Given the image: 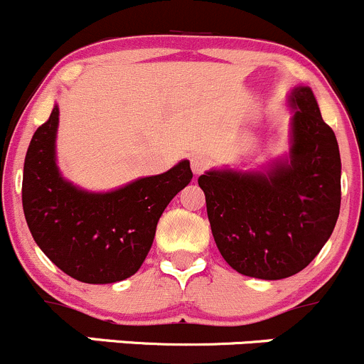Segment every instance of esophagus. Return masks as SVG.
I'll list each match as a JSON object with an SVG mask.
<instances>
[{"instance_id": "34e87169", "label": "esophagus", "mask_w": 364, "mask_h": 364, "mask_svg": "<svg viewBox=\"0 0 364 364\" xmlns=\"http://www.w3.org/2000/svg\"><path fill=\"white\" fill-rule=\"evenodd\" d=\"M210 166V159L209 155L202 154V151H196V154L191 155V169L195 175H200V173L205 171L207 168Z\"/></svg>"}]
</instances>
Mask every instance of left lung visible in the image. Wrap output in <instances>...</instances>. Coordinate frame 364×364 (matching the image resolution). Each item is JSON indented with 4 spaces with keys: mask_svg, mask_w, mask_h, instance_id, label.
Segmentation results:
<instances>
[{
    "mask_svg": "<svg viewBox=\"0 0 364 364\" xmlns=\"http://www.w3.org/2000/svg\"><path fill=\"white\" fill-rule=\"evenodd\" d=\"M289 157L266 171H207L198 178L225 261L247 277L279 280L302 272L340 216L341 159L309 87L293 89Z\"/></svg>",
    "mask_w": 364,
    "mask_h": 364,
    "instance_id": "obj_1",
    "label": "left lung"
}]
</instances>
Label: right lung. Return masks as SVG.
<instances>
[{
    "label": "right lung",
    "instance_id": "1",
    "mask_svg": "<svg viewBox=\"0 0 364 364\" xmlns=\"http://www.w3.org/2000/svg\"><path fill=\"white\" fill-rule=\"evenodd\" d=\"M58 107L30 141L23 210L33 240L55 266L87 284H112L141 268L159 218L191 182L188 161L110 193H89L62 178L55 162Z\"/></svg>",
    "mask_w": 364,
    "mask_h": 364
}]
</instances>
